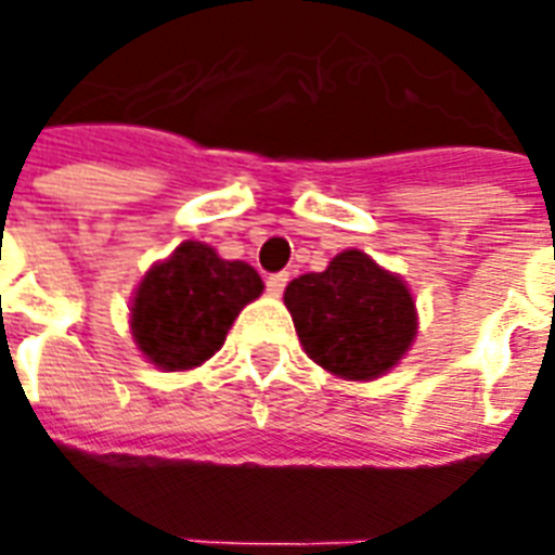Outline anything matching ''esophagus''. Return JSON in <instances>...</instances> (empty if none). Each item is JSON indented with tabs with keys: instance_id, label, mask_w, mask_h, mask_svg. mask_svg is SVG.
Masks as SVG:
<instances>
[{
	"instance_id": "esophagus-1",
	"label": "esophagus",
	"mask_w": 555,
	"mask_h": 555,
	"mask_svg": "<svg viewBox=\"0 0 555 555\" xmlns=\"http://www.w3.org/2000/svg\"><path fill=\"white\" fill-rule=\"evenodd\" d=\"M285 285H287V273H273V276H268V294L270 296H282Z\"/></svg>"
}]
</instances>
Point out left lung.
Wrapping results in <instances>:
<instances>
[{
	"mask_svg": "<svg viewBox=\"0 0 555 555\" xmlns=\"http://www.w3.org/2000/svg\"><path fill=\"white\" fill-rule=\"evenodd\" d=\"M299 344L323 370L346 380L390 372L416 337V302L404 279L361 253H337L323 273L285 287Z\"/></svg>",
	"mask_w": 555,
	"mask_h": 555,
	"instance_id": "left-lung-1",
	"label": "left lung"
}]
</instances>
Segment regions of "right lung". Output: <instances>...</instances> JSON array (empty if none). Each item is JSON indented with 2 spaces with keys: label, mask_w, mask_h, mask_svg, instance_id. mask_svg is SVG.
<instances>
[{
  "label": "right lung",
  "mask_w": 555,
  "mask_h": 555,
  "mask_svg": "<svg viewBox=\"0 0 555 555\" xmlns=\"http://www.w3.org/2000/svg\"><path fill=\"white\" fill-rule=\"evenodd\" d=\"M261 291L264 282L247 261H227L209 244L185 241L139 282L130 334L159 370H194L221 349L241 308Z\"/></svg>",
  "instance_id": "add662e5"
}]
</instances>
